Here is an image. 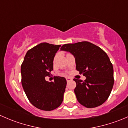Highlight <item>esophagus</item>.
<instances>
[{"label": "esophagus", "instance_id": "obj_1", "mask_svg": "<svg viewBox=\"0 0 128 128\" xmlns=\"http://www.w3.org/2000/svg\"><path fill=\"white\" fill-rule=\"evenodd\" d=\"M66 80H67V82H69V81H70V80H72V78H71V77H66Z\"/></svg>", "mask_w": 128, "mask_h": 128}]
</instances>
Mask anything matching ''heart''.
<instances>
[{"label": "heart", "mask_w": 128, "mask_h": 128, "mask_svg": "<svg viewBox=\"0 0 128 128\" xmlns=\"http://www.w3.org/2000/svg\"><path fill=\"white\" fill-rule=\"evenodd\" d=\"M56 56H57V55H56ZM56 56H55V58H54V59H56Z\"/></svg>", "instance_id": "obj_1"}]
</instances>
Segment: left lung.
Instances as JSON below:
<instances>
[{"label": "left lung", "instance_id": "obj_1", "mask_svg": "<svg viewBox=\"0 0 128 128\" xmlns=\"http://www.w3.org/2000/svg\"><path fill=\"white\" fill-rule=\"evenodd\" d=\"M60 50L74 56L76 69L86 77L85 80L74 78L78 102L87 108H95L105 102L114 84L113 65L106 53L88 41L65 44Z\"/></svg>", "mask_w": 128, "mask_h": 128}]
</instances>
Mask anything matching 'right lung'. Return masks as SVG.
I'll return each mask as SVG.
<instances>
[{
	"label": "right lung",
	"mask_w": 128,
	"mask_h": 128,
	"mask_svg": "<svg viewBox=\"0 0 128 128\" xmlns=\"http://www.w3.org/2000/svg\"><path fill=\"white\" fill-rule=\"evenodd\" d=\"M60 45L42 42L28 50L21 66L22 84L30 103L38 109L51 111L63 101L67 81L56 76L54 82L45 77L53 70V60Z\"/></svg>",
	"instance_id": "right-lung-1"
}]
</instances>
